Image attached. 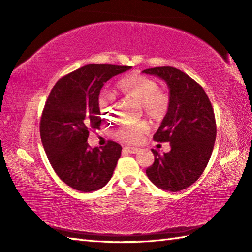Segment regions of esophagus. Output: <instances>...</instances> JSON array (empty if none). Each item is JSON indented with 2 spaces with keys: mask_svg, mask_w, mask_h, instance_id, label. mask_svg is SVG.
Listing matches in <instances>:
<instances>
[{
  "mask_svg": "<svg viewBox=\"0 0 252 252\" xmlns=\"http://www.w3.org/2000/svg\"><path fill=\"white\" fill-rule=\"evenodd\" d=\"M123 149L126 151L127 153H130V154H136L138 151H140V149L136 148V147H130V146H126Z\"/></svg>",
  "mask_w": 252,
  "mask_h": 252,
  "instance_id": "esophagus-1",
  "label": "esophagus"
}]
</instances>
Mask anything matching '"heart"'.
Masks as SVG:
<instances>
[{"instance_id":"b5f03b06","label":"heart","mask_w":252,"mask_h":252,"mask_svg":"<svg viewBox=\"0 0 252 252\" xmlns=\"http://www.w3.org/2000/svg\"><path fill=\"white\" fill-rule=\"evenodd\" d=\"M118 88L126 97L140 101L144 114L152 119H161L167 114L170 106L169 94L159 89L154 79L142 74H131L118 82ZM98 109L103 118L115 115L117 101L115 95L108 90H101L98 95ZM147 126L144 122L126 123L115 131L117 140L126 143H136L146 132Z\"/></svg>"}]
</instances>
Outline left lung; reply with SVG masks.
Segmentation results:
<instances>
[{
  "instance_id": "left-lung-1",
  "label": "left lung",
  "mask_w": 252,
  "mask_h": 252,
  "mask_svg": "<svg viewBox=\"0 0 252 252\" xmlns=\"http://www.w3.org/2000/svg\"><path fill=\"white\" fill-rule=\"evenodd\" d=\"M143 73L164 80L170 92L169 109L154 140L169 142L171 151L161 156L152 149L155 161L146 174L161 189H185L199 179L211 157L217 135L212 105L205 90L179 69L155 67Z\"/></svg>"
}]
</instances>
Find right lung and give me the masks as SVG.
<instances>
[{
    "mask_svg": "<svg viewBox=\"0 0 252 252\" xmlns=\"http://www.w3.org/2000/svg\"><path fill=\"white\" fill-rule=\"evenodd\" d=\"M130 66H83L58 80L47 97L40 122L41 141L56 174L72 189L90 192L111 179L122 147L109 141L92 148L89 133L101 119L98 95L104 84Z\"/></svg>",
    "mask_w": 252,
    "mask_h": 252,
    "instance_id": "1",
    "label": "right lung"
}]
</instances>
